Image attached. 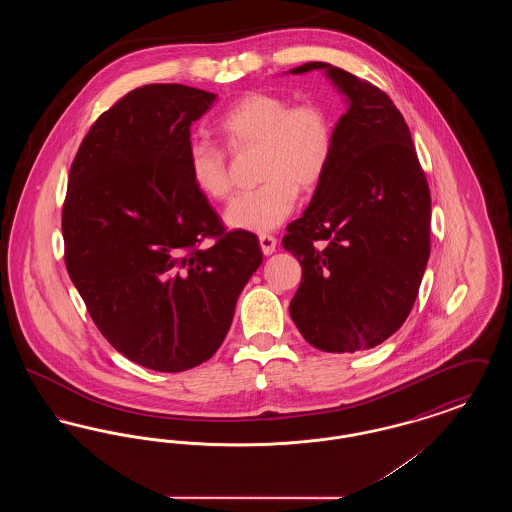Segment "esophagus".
<instances>
[{
  "label": "esophagus",
  "instance_id": "esophagus-1",
  "mask_svg": "<svg viewBox=\"0 0 512 512\" xmlns=\"http://www.w3.org/2000/svg\"><path fill=\"white\" fill-rule=\"evenodd\" d=\"M259 245L263 249L265 255H272L274 249H276V238L274 236H268V234H261L259 236Z\"/></svg>",
  "mask_w": 512,
  "mask_h": 512
}]
</instances>
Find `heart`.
Instances as JSON below:
<instances>
[{
	"label": "heart",
	"mask_w": 512,
	"mask_h": 512,
	"mask_svg": "<svg viewBox=\"0 0 512 512\" xmlns=\"http://www.w3.org/2000/svg\"><path fill=\"white\" fill-rule=\"evenodd\" d=\"M220 138L232 151L259 147V188L238 195L226 209L228 226L245 232H268L288 219L297 188L317 190L330 169L336 128L328 109L315 101L293 103L270 92H247L217 122ZM188 174L207 199L224 201L232 192L228 157L207 140L188 146Z\"/></svg>",
	"instance_id": "1"
}]
</instances>
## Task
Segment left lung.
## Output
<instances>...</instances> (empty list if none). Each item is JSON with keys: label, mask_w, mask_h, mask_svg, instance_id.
<instances>
[{"label": "left lung", "mask_w": 512, "mask_h": 512, "mask_svg": "<svg viewBox=\"0 0 512 512\" xmlns=\"http://www.w3.org/2000/svg\"><path fill=\"white\" fill-rule=\"evenodd\" d=\"M347 101L330 169L282 245L303 276L290 303L301 336L326 353L380 345L407 320L430 257V190L409 126L386 92L328 63Z\"/></svg>", "instance_id": "left-lung-1"}]
</instances>
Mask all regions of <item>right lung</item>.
Here are the masks:
<instances>
[{
	"mask_svg": "<svg viewBox=\"0 0 512 512\" xmlns=\"http://www.w3.org/2000/svg\"><path fill=\"white\" fill-rule=\"evenodd\" d=\"M215 99L182 84L128 92L92 124L69 174V276L105 340L159 372L215 355L263 263L257 236L226 232L188 174L190 126Z\"/></svg>",
	"mask_w": 512,
	"mask_h": 512,
	"instance_id": "1",
	"label": "right lung"
}]
</instances>
